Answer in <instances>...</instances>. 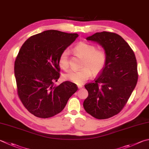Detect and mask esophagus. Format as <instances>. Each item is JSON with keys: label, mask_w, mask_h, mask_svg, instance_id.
Instances as JSON below:
<instances>
[{"label": "esophagus", "mask_w": 149, "mask_h": 149, "mask_svg": "<svg viewBox=\"0 0 149 149\" xmlns=\"http://www.w3.org/2000/svg\"><path fill=\"white\" fill-rule=\"evenodd\" d=\"M77 86H78V88H83V86H82L81 85H78Z\"/></svg>", "instance_id": "esophagus-1"}]
</instances>
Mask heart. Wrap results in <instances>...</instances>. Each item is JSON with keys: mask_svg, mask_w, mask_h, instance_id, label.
Wrapping results in <instances>:
<instances>
[{"mask_svg": "<svg viewBox=\"0 0 149 149\" xmlns=\"http://www.w3.org/2000/svg\"><path fill=\"white\" fill-rule=\"evenodd\" d=\"M74 51L82 56L80 70H70L64 74V79L81 84L87 80L91 74L96 75L101 72L107 63V56L104 50L96 49L94 45L85 42H79L75 45ZM58 64L62 69L66 70L69 66L68 53L64 51L58 58Z\"/></svg>", "mask_w": 149, "mask_h": 149, "instance_id": "obj_1", "label": "heart"}]
</instances>
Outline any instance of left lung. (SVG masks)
Masks as SVG:
<instances>
[{"mask_svg": "<svg viewBox=\"0 0 149 149\" xmlns=\"http://www.w3.org/2000/svg\"><path fill=\"white\" fill-rule=\"evenodd\" d=\"M98 43L107 56V63L94 81L85 85L88 93L84 109L98 119L118 114L128 102L138 79L133 50L120 35L96 32L86 38Z\"/></svg>", "mask_w": 149, "mask_h": 149, "instance_id": "1", "label": "left lung"}]
</instances>
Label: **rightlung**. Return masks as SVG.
Instances as JSON below:
<instances>
[{
  "instance_id": "obj_1",
  "label": "right lung",
  "mask_w": 149,
  "mask_h": 149,
  "mask_svg": "<svg viewBox=\"0 0 149 149\" xmlns=\"http://www.w3.org/2000/svg\"><path fill=\"white\" fill-rule=\"evenodd\" d=\"M79 36L48 30L30 37L15 59L14 74L17 94L24 106L39 118H49L63 110L77 91L75 83L66 81L54 85L60 77L61 53Z\"/></svg>"
}]
</instances>
